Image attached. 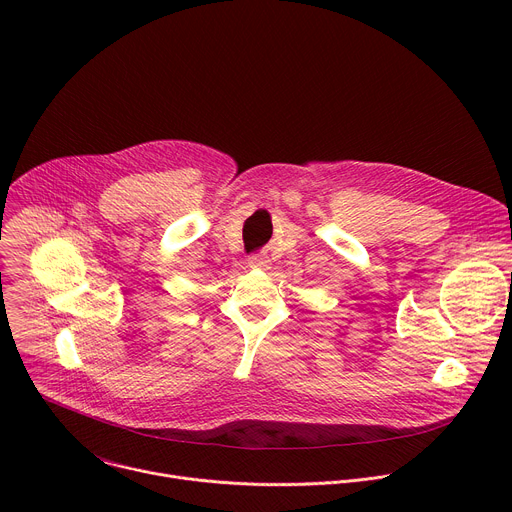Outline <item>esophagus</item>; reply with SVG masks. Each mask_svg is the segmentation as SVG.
<instances>
[{
    "label": "esophagus",
    "instance_id": "esophagus-1",
    "mask_svg": "<svg viewBox=\"0 0 512 512\" xmlns=\"http://www.w3.org/2000/svg\"><path fill=\"white\" fill-rule=\"evenodd\" d=\"M249 267L251 269H267L269 259L265 255H253V257H249Z\"/></svg>",
    "mask_w": 512,
    "mask_h": 512
}]
</instances>
